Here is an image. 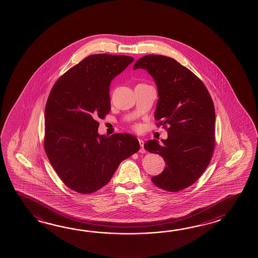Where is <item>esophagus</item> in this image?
Listing matches in <instances>:
<instances>
[{"label":"esophagus","mask_w":258,"mask_h":258,"mask_svg":"<svg viewBox=\"0 0 258 258\" xmlns=\"http://www.w3.org/2000/svg\"><path fill=\"white\" fill-rule=\"evenodd\" d=\"M139 141V144H140V153H146V149L144 148V141H143L142 139H139L138 140Z\"/></svg>","instance_id":"obj_1"}]
</instances>
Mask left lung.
Segmentation results:
<instances>
[{
    "label": "left lung",
    "mask_w": 258,
    "mask_h": 258,
    "mask_svg": "<svg viewBox=\"0 0 258 258\" xmlns=\"http://www.w3.org/2000/svg\"><path fill=\"white\" fill-rule=\"evenodd\" d=\"M145 69L157 85L159 100L155 119L168 124L161 144L148 140L144 148L159 154L163 171L151 181L169 192H178L198 181L209 166L215 148L214 104L203 82L177 60L163 55H146L134 66Z\"/></svg>",
    "instance_id": "8db88e82"
}]
</instances>
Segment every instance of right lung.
Returning <instances> with one entry per match:
<instances>
[{
  "label": "right lung",
  "mask_w": 258,
  "mask_h": 258,
  "mask_svg": "<svg viewBox=\"0 0 258 258\" xmlns=\"http://www.w3.org/2000/svg\"><path fill=\"white\" fill-rule=\"evenodd\" d=\"M134 60L124 55H89L55 83L45 108V151L60 180L80 194L110 181L123 159L140 148L129 134L99 135L110 110V86Z\"/></svg>",
  "instance_id": "obj_1"
}]
</instances>
